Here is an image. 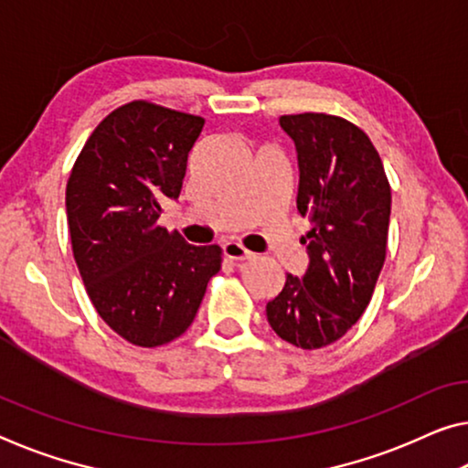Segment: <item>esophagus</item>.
<instances>
[{
    "mask_svg": "<svg viewBox=\"0 0 468 468\" xmlns=\"http://www.w3.org/2000/svg\"><path fill=\"white\" fill-rule=\"evenodd\" d=\"M221 250H224V255L228 259H232V261H249V259L255 257L250 250L244 249L239 242H224L221 244Z\"/></svg>",
    "mask_w": 468,
    "mask_h": 468,
    "instance_id": "34e87169",
    "label": "esophagus"
}]
</instances>
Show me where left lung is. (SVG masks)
I'll return each instance as SVG.
<instances>
[{
    "label": "left lung",
    "mask_w": 468,
    "mask_h": 468,
    "mask_svg": "<svg viewBox=\"0 0 468 468\" xmlns=\"http://www.w3.org/2000/svg\"><path fill=\"white\" fill-rule=\"evenodd\" d=\"M280 127L297 150V209L312 229L309 265L286 274L265 305L270 326L286 343L320 349L362 318L385 263L391 188L368 135L324 112L284 114Z\"/></svg>",
    "instance_id": "8db88e82"
}]
</instances>
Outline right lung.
Returning a JSON list of instances; mask_svg holds the SVG:
<instances>
[{"instance_id":"add662e5","label":"right lung","mask_w":468,"mask_h":468,"mask_svg":"<svg viewBox=\"0 0 468 468\" xmlns=\"http://www.w3.org/2000/svg\"><path fill=\"white\" fill-rule=\"evenodd\" d=\"M205 119L135 100L100 123L67 184L73 255L96 312L138 347L184 335L221 268L218 244L194 247L159 226L182 192Z\"/></svg>"}]
</instances>
